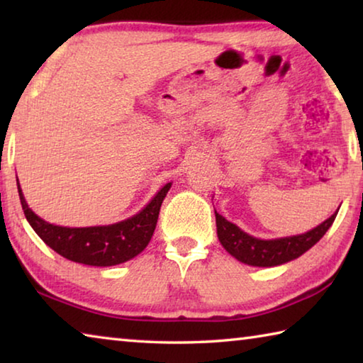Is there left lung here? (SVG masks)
I'll return each instance as SVG.
<instances>
[{
	"mask_svg": "<svg viewBox=\"0 0 363 363\" xmlns=\"http://www.w3.org/2000/svg\"><path fill=\"white\" fill-rule=\"evenodd\" d=\"M214 214H216L219 242L235 259L248 264V266L272 267L296 259L314 247L333 224L337 211L331 214V218L327 220H323L320 225H317L315 229L301 233V235L275 238V240H261V238L251 237L220 216L218 211H214Z\"/></svg>",
	"mask_w": 363,
	"mask_h": 363,
	"instance_id": "1",
	"label": "left lung"
}]
</instances>
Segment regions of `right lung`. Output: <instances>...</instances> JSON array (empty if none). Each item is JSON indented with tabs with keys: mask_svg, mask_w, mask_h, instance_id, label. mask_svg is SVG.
<instances>
[{
	"mask_svg": "<svg viewBox=\"0 0 363 363\" xmlns=\"http://www.w3.org/2000/svg\"><path fill=\"white\" fill-rule=\"evenodd\" d=\"M169 187L171 182L160 189L143 211L121 223L96 227H62L49 224L36 216L23 199L21 186H17L23 214L41 240L67 259L97 267L130 261L149 245L157 227L160 208Z\"/></svg>",
	"mask_w": 363,
	"mask_h": 363,
	"instance_id": "right-lung-1",
	"label": "right lung"
}]
</instances>
